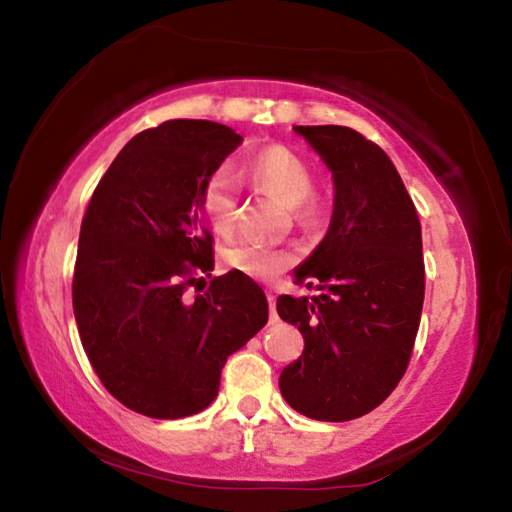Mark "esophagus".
Masks as SVG:
<instances>
[{"label":"esophagus","mask_w":512,"mask_h":512,"mask_svg":"<svg viewBox=\"0 0 512 512\" xmlns=\"http://www.w3.org/2000/svg\"><path fill=\"white\" fill-rule=\"evenodd\" d=\"M266 296H268V307H271V316L275 318V293H273L271 289H268Z\"/></svg>","instance_id":"esophagus-1"}]
</instances>
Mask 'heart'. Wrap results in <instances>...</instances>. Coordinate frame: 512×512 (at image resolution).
Instances as JSON below:
<instances>
[{
  "label": "heart",
  "instance_id": "obj_1",
  "mask_svg": "<svg viewBox=\"0 0 512 512\" xmlns=\"http://www.w3.org/2000/svg\"><path fill=\"white\" fill-rule=\"evenodd\" d=\"M239 173L259 192L287 205L293 219L302 223H314L323 210L320 194L311 187L314 173H311L309 162L289 146H266V149L241 162ZM237 207L239 194L235 178L228 171L212 173L205 180L201 192V210L207 223L221 235H228L235 228ZM293 259H296V253L291 248L262 244L255 239H237L223 250L225 266L255 277V280H271V277L280 275Z\"/></svg>",
  "mask_w": 512,
  "mask_h": 512
}]
</instances>
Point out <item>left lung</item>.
Listing matches in <instances>:
<instances>
[{"instance_id":"1","label":"left lung","mask_w":512,"mask_h":512,"mask_svg":"<svg viewBox=\"0 0 512 512\" xmlns=\"http://www.w3.org/2000/svg\"><path fill=\"white\" fill-rule=\"evenodd\" d=\"M334 180L327 235L296 271L314 298H277L305 350L280 375L291 409L323 422L361 418L409 366L424 302L422 228L391 158L348 126H293Z\"/></svg>"}]
</instances>
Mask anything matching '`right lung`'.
Masks as SVG:
<instances>
[{
	"instance_id": "obj_1",
	"label": "right lung",
	"mask_w": 512,
	"mask_h": 512,
	"mask_svg": "<svg viewBox=\"0 0 512 512\" xmlns=\"http://www.w3.org/2000/svg\"><path fill=\"white\" fill-rule=\"evenodd\" d=\"M241 142L216 121H164L119 151L85 210L72 282L83 350L108 393L149 418L207 409L225 361L268 320L239 271L185 296L214 271L203 185Z\"/></svg>"
}]
</instances>
